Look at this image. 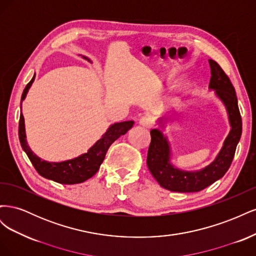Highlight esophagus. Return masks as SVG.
<instances>
[{
    "label": "esophagus",
    "mask_w": 256,
    "mask_h": 256,
    "mask_svg": "<svg viewBox=\"0 0 256 256\" xmlns=\"http://www.w3.org/2000/svg\"><path fill=\"white\" fill-rule=\"evenodd\" d=\"M138 124H140L142 127L150 128L152 126V120L150 118V116H144V118H140V120H138Z\"/></svg>",
    "instance_id": "1"
}]
</instances>
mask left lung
<instances>
[{
  "mask_svg": "<svg viewBox=\"0 0 256 256\" xmlns=\"http://www.w3.org/2000/svg\"><path fill=\"white\" fill-rule=\"evenodd\" d=\"M209 65L212 72L209 88L216 90V95L226 106L230 131L218 156L210 164L200 171L188 172L175 168L170 161L171 150L168 138L158 129L150 130L152 141L147 152V166L161 187L170 191L198 192L220 180L230 166L242 136V122L233 84L216 62L209 60Z\"/></svg>",
  "mask_w": 256,
  "mask_h": 256,
  "instance_id": "obj_1",
  "label": "left lung"
}]
</instances>
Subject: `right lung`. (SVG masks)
<instances>
[{"mask_svg":"<svg viewBox=\"0 0 256 256\" xmlns=\"http://www.w3.org/2000/svg\"><path fill=\"white\" fill-rule=\"evenodd\" d=\"M34 79L35 74L33 79L28 83L24 90L22 92L21 104L23 100L26 99L30 85L34 82ZM132 126V120L115 122L109 127L102 138L90 147L88 152L70 160L62 162H48L37 157L28 147L26 138V136L24 128V118H23L21 112L19 120V140L23 150L26 152L28 159L32 162V164L34 166L38 174L47 178V180H51L58 184H74L83 182L88 180V178L94 176L99 170L100 164H102L106 154L111 144L115 140H118L120 136L125 134Z\"/></svg>","mask_w":256,"mask_h":256,"instance_id":"obj_1","label":"right lung"}]
</instances>
